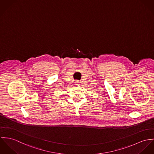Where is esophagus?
<instances>
[{
    "instance_id": "1",
    "label": "esophagus",
    "mask_w": 154,
    "mask_h": 154,
    "mask_svg": "<svg viewBox=\"0 0 154 154\" xmlns=\"http://www.w3.org/2000/svg\"><path fill=\"white\" fill-rule=\"evenodd\" d=\"M79 83H79V82H78V81H77V82H75V85H79Z\"/></svg>"
}]
</instances>
